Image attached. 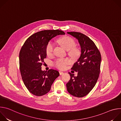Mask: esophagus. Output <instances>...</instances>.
<instances>
[{"label":"esophagus","mask_w":121,"mask_h":121,"mask_svg":"<svg viewBox=\"0 0 121 121\" xmlns=\"http://www.w3.org/2000/svg\"><path fill=\"white\" fill-rule=\"evenodd\" d=\"M59 74L60 75H63V74H64V72H62V71H59Z\"/></svg>","instance_id":"34e87169"}]
</instances>
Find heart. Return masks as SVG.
I'll list each match as a JSON object with an SVG mask.
<instances>
[{"instance_id":"1","label":"heart","mask_w":121,"mask_h":121,"mask_svg":"<svg viewBox=\"0 0 121 121\" xmlns=\"http://www.w3.org/2000/svg\"><path fill=\"white\" fill-rule=\"evenodd\" d=\"M58 43L65 50L69 51V54L73 57L76 56L78 54V50L74 47L75 42L71 37L68 36H63L58 40ZM54 45L51 42H49L46 47V53L48 56H51L53 53ZM68 63V60L65 59L57 60L56 63V66L59 69H64L65 65Z\"/></svg>"}]
</instances>
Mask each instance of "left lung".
<instances>
[{"mask_svg": "<svg viewBox=\"0 0 121 121\" xmlns=\"http://www.w3.org/2000/svg\"><path fill=\"white\" fill-rule=\"evenodd\" d=\"M76 38L80 44L81 55L71 69L78 72L74 76L69 72L70 79L66 84L68 92L80 98L87 95L95 86L100 73L101 55L94 43L80 32H67Z\"/></svg>", "mask_w": 121, "mask_h": 121, "instance_id": "left-lung-1", "label": "left lung"}]
</instances>
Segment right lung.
I'll use <instances>...</instances> for the list:
<instances>
[{
  "instance_id": "1",
  "label": "right lung",
  "mask_w": 121,
  "mask_h": 121,
  "mask_svg": "<svg viewBox=\"0 0 121 121\" xmlns=\"http://www.w3.org/2000/svg\"><path fill=\"white\" fill-rule=\"evenodd\" d=\"M64 31L44 30L32 34L24 43L19 55L20 69L26 87L32 94L41 96L47 93L55 80L59 76L58 71L42 70V63L46 57V47L50 40Z\"/></svg>"
}]
</instances>
